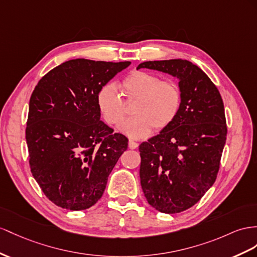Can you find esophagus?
<instances>
[{
  "label": "esophagus",
  "instance_id": "obj_1",
  "mask_svg": "<svg viewBox=\"0 0 257 257\" xmlns=\"http://www.w3.org/2000/svg\"><path fill=\"white\" fill-rule=\"evenodd\" d=\"M138 146H139V144H138L136 141H134V140H129V142H128V147H129V149H131V150H135V149H137V148H138Z\"/></svg>",
  "mask_w": 257,
  "mask_h": 257
}]
</instances>
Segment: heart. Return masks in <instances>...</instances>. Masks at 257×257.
<instances>
[{"mask_svg": "<svg viewBox=\"0 0 257 257\" xmlns=\"http://www.w3.org/2000/svg\"><path fill=\"white\" fill-rule=\"evenodd\" d=\"M120 89L126 101L137 100L135 116L119 124L121 133L133 139H143L153 128L155 131L164 130L179 114L182 92L174 80H161L152 72L135 70L123 78ZM96 104L108 124H117L126 115V104L111 84H105L98 90Z\"/></svg>", "mask_w": 257, "mask_h": 257, "instance_id": "b5f03b06", "label": "heart"}]
</instances>
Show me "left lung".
<instances>
[{
    "label": "left lung",
    "mask_w": 257,
    "mask_h": 257,
    "mask_svg": "<svg viewBox=\"0 0 257 257\" xmlns=\"http://www.w3.org/2000/svg\"><path fill=\"white\" fill-rule=\"evenodd\" d=\"M140 68L179 79L178 116L141 143L139 152L141 187L150 205L162 213H180L195 205L217 178L227 137L223 102L213 81L191 62H144Z\"/></svg>",
    "instance_id": "1"
}]
</instances>
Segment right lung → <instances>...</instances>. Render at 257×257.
Segmentation results:
<instances>
[{
	"mask_svg": "<svg viewBox=\"0 0 257 257\" xmlns=\"http://www.w3.org/2000/svg\"><path fill=\"white\" fill-rule=\"evenodd\" d=\"M129 65L70 60L44 75L32 92L26 127L29 167L55 205L70 210L94 205L127 150V137L100 119L96 94Z\"/></svg>",
	"mask_w": 257,
	"mask_h": 257,
	"instance_id": "add662e5",
	"label": "right lung"
}]
</instances>
